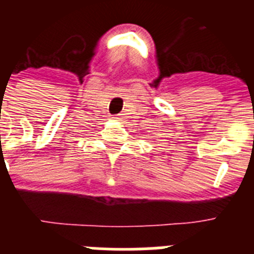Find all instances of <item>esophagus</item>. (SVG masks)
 <instances>
[{
	"mask_svg": "<svg viewBox=\"0 0 254 254\" xmlns=\"http://www.w3.org/2000/svg\"><path fill=\"white\" fill-rule=\"evenodd\" d=\"M113 118H114V120H117V121H118V120H122V118H120V117H113Z\"/></svg>",
	"mask_w": 254,
	"mask_h": 254,
	"instance_id": "obj_1",
	"label": "esophagus"
}]
</instances>
